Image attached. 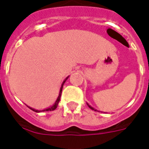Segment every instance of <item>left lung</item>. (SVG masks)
<instances>
[{"mask_svg":"<svg viewBox=\"0 0 149 149\" xmlns=\"http://www.w3.org/2000/svg\"><path fill=\"white\" fill-rule=\"evenodd\" d=\"M87 104H88V107H89V108H91V110H94V111H96V110H95V108H93V107H91V106L89 105L88 103H87Z\"/></svg>","mask_w":149,"mask_h":149,"instance_id":"left-lung-1","label":"left lung"}]
</instances>
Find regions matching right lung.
Instances as JSON below:
<instances>
[{
    "label": "right lung",
    "instance_id": "add662e5",
    "mask_svg": "<svg viewBox=\"0 0 149 149\" xmlns=\"http://www.w3.org/2000/svg\"><path fill=\"white\" fill-rule=\"evenodd\" d=\"M69 77H69H67L64 80V81L62 82V84H61V88H60V91H59V95H58V99H57V100L55 101V102L50 107H49V108H47V109H44V110H42V111H38V110H35V109L34 108H31V107H28L31 110H32V111H35V112H37V113H39V112H42V111H54L55 109L57 108V107H58V102H59V101H60V99H61V91H62V88H63V85H64V84L65 83V81L66 80L68 79V78Z\"/></svg>",
    "mask_w": 149,
    "mask_h": 149
}]
</instances>
